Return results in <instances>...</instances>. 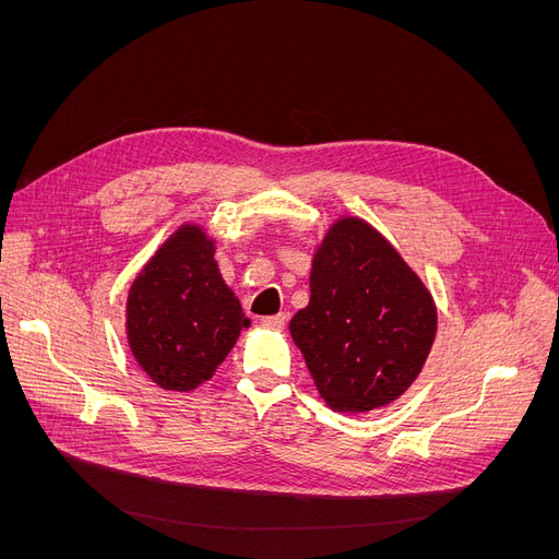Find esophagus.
Returning a JSON list of instances; mask_svg holds the SVG:
<instances>
[{
	"label": "esophagus",
	"instance_id": "1",
	"mask_svg": "<svg viewBox=\"0 0 559 559\" xmlns=\"http://www.w3.org/2000/svg\"><path fill=\"white\" fill-rule=\"evenodd\" d=\"M285 321H287V314H285V312H278V314L262 317V319H260V324H262L264 329H283V326H285Z\"/></svg>",
	"mask_w": 559,
	"mask_h": 559
}]
</instances>
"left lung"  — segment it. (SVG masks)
<instances>
[{
  "label": "left lung",
  "mask_w": 559,
  "mask_h": 559,
  "mask_svg": "<svg viewBox=\"0 0 559 559\" xmlns=\"http://www.w3.org/2000/svg\"><path fill=\"white\" fill-rule=\"evenodd\" d=\"M319 396L360 415L419 378L437 335L426 283L369 222L342 215L317 245L310 301L289 321Z\"/></svg>",
  "instance_id": "1"
}]
</instances>
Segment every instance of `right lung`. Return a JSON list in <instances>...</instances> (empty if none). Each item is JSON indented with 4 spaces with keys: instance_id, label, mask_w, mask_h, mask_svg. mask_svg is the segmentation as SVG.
Masks as SVG:
<instances>
[{
    "instance_id": "add662e5",
    "label": "right lung",
    "mask_w": 559,
    "mask_h": 559,
    "mask_svg": "<svg viewBox=\"0 0 559 559\" xmlns=\"http://www.w3.org/2000/svg\"><path fill=\"white\" fill-rule=\"evenodd\" d=\"M124 317L131 356L169 392H192L211 380L251 324L219 274L215 240L192 222L142 264Z\"/></svg>"
}]
</instances>
